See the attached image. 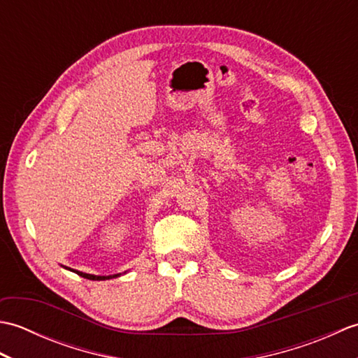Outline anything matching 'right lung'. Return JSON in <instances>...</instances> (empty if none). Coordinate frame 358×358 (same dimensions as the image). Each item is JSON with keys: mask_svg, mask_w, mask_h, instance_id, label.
<instances>
[{"mask_svg": "<svg viewBox=\"0 0 358 358\" xmlns=\"http://www.w3.org/2000/svg\"><path fill=\"white\" fill-rule=\"evenodd\" d=\"M69 269L75 273H78L80 277H85L87 280H109V278H115V277H120V273H115V275H92V273H85V272H80V271H75V269H71V268H66Z\"/></svg>", "mask_w": 358, "mask_h": 358, "instance_id": "add662e5", "label": "right lung"}]
</instances>
